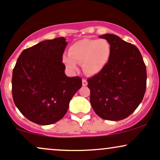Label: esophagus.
<instances>
[{"label":"esophagus","instance_id":"esophagus-1","mask_svg":"<svg viewBox=\"0 0 160 160\" xmlns=\"http://www.w3.org/2000/svg\"><path fill=\"white\" fill-rule=\"evenodd\" d=\"M82 86H87L88 82H87V81H86V80H84V79H82Z\"/></svg>","mask_w":160,"mask_h":160}]
</instances>
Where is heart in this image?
<instances>
[{"label":"heart","mask_w":160,"mask_h":160,"mask_svg":"<svg viewBox=\"0 0 160 160\" xmlns=\"http://www.w3.org/2000/svg\"><path fill=\"white\" fill-rule=\"evenodd\" d=\"M112 48L105 39H83L73 43L68 55H64L62 62L70 71L78 70V63H82V69L89 76L102 72L111 59Z\"/></svg>","instance_id":"b5f03b06"}]
</instances>
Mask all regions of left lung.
<instances>
[{"instance_id":"1","label":"left lung","mask_w":160,"mask_h":160,"mask_svg":"<svg viewBox=\"0 0 160 160\" xmlns=\"http://www.w3.org/2000/svg\"><path fill=\"white\" fill-rule=\"evenodd\" d=\"M99 38L111 43L112 53L103 71L87 80L91 105L104 120H123L142 102L146 91V66L135 45L115 34Z\"/></svg>"}]
</instances>
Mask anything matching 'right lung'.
Here are the masks:
<instances>
[{"instance_id": "obj_1", "label": "right lung", "mask_w": 160, "mask_h": 160, "mask_svg": "<svg viewBox=\"0 0 160 160\" xmlns=\"http://www.w3.org/2000/svg\"><path fill=\"white\" fill-rule=\"evenodd\" d=\"M67 44L65 38H57L24 49L12 71L14 103L34 123L46 126L61 120L81 88L80 77L65 74L62 56Z\"/></svg>"}]
</instances>
